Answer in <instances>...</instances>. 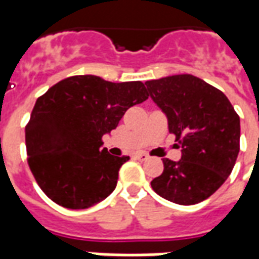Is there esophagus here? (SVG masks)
<instances>
[{"label":"esophagus","instance_id":"1","mask_svg":"<svg viewBox=\"0 0 259 259\" xmlns=\"http://www.w3.org/2000/svg\"><path fill=\"white\" fill-rule=\"evenodd\" d=\"M136 158H137L139 161H147V159H150V155L146 154V152H139V154L136 155Z\"/></svg>","mask_w":259,"mask_h":259}]
</instances>
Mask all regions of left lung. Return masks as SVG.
Wrapping results in <instances>:
<instances>
[{
  "label": "left lung",
  "instance_id": "obj_1",
  "mask_svg": "<svg viewBox=\"0 0 259 259\" xmlns=\"http://www.w3.org/2000/svg\"><path fill=\"white\" fill-rule=\"evenodd\" d=\"M148 96L168 119L179 161L163 158L152 190L175 204L206 200L232 174L240 151V118L222 91L193 74L146 81Z\"/></svg>",
  "mask_w": 259,
  "mask_h": 259
}]
</instances>
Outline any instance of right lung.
<instances>
[{
    "mask_svg": "<svg viewBox=\"0 0 259 259\" xmlns=\"http://www.w3.org/2000/svg\"><path fill=\"white\" fill-rule=\"evenodd\" d=\"M148 98L144 83H112L93 74L61 80L36 101L26 126L27 162L48 198L69 209L105 200L129 157L111 155L102 136Z\"/></svg>",
    "mask_w": 259,
    "mask_h": 259,
    "instance_id": "obj_1",
    "label": "right lung"
}]
</instances>
